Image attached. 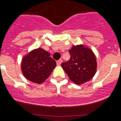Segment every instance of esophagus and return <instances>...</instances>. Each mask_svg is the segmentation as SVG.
Masks as SVG:
<instances>
[{"instance_id":"obj_1","label":"esophagus","mask_w":121,"mask_h":121,"mask_svg":"<svg viewBox=\"0 0 121 121\" xmlns=\"http://www.w3.org/2000/svg\"><path fill=\"white\" fill-rule=\"evenodd\" d=\"M62 62V60L59 59V60H57V61H56V64H57V65H60L61 64Z\"/></svg>"}]
</instances>
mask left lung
I'll use <instances>...</instances> for the list:
<instances>
[{"instance_id": "left-lung-1", "label": "left lung", "mask_w": 121, "mask_h": 121, "mask_svg": "<svg viewBox=\"0 0 121 121\" xmlns=\"http://www.w3.org/2000/svg\"><path fill=\"white\" fill-rule=\"evenodd\" d=\"M68 52L70 60L61 65L70 79L78 85L90 81L96 73L97 67L93 51L83 45H74Z\"/></svg>"}]
</instances>
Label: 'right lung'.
Segmentation results:
<instances>
[{"instance_id":"right-lung-1","label":"right lung","mask_w":121,"mask_h":121,"mask_svg":"<svg viewBox=\"0 0 121 121\" xmlns=\"http://www.w3.org/2000/svg\"><path fill=\"white\" fill-rule=\"evenodd\" d=\"M50 55L42 48L30 52L22 60L21 68L24 76L37 84L45 81L56 66V61Z\"/></svg>"}]
</instances>
